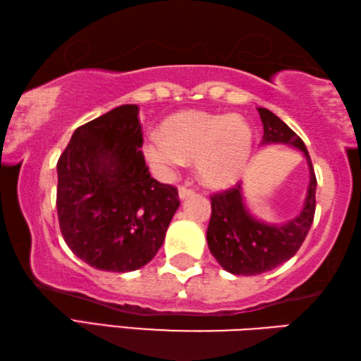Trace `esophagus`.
Returning a JSON list of instances; mask_svg holds the SVG:
<instances>
[{
  "label": "esophagus",
  "instance_id": "1",
  "mask_svg": "<svg viewBox=\"0 0 361 361\" xmlns=\"http://www.w3.org/2000/svg\"><path fill=\"white\" fill-rule=\"evenodd\" d=\"M195 192L192 190V188H188V187H179V198L180 200H185V198H188V197H192Z\"/></svg>",
  "mask_w": 361,
  "mask_h": 361
}]
</instances>
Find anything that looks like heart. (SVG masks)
<instances>
[{
	"label": "heart",
	"instance_id": "1",
	"mask_svg": "<svg viewBox=\"0 0 361 361\" xmlns=\"http://www.w3.org/2000/svg\"><path fill=\"white\" fill-rule=\"evenodd\" d=\"M155 173L168 176L195 160L200 180L212 188L228 187L243 176L252 154V131L236 114L180 111L166 118L160 133L142 145Z\"/></svg>",
	"mask_w": 361,
	"mask_h": 361
}]
</instances>
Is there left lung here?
Masks as SVG:
<instances>
[{
	"label": "left lung",
	"instance_id": "left-lung-1",
	"mask_svg": "<svg viewBox=\"0 0 361 361\" xmlns=\"http://www.w3.org/2000/svg\"><path fill=\"white\" fill-rule=\"evenodd\" d=\"M258 114L263 122L262 144H288L300 149L307 160L311 179L300 216L283 225H269L250 216L241 185L212 195L207 245L220 267L236 276L267 273L290 260L305 243L315 214L317 179L305 142L276 114L264 107H258Z\"/></svg>",
	"mask_w": 361,
	"mask_h": 361
}]
</instances>
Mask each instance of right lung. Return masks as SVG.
Returning <instances> with one entry per match:
<instances>
[{
	"label": "right lung",
	"mask_w": 361,
	"mask_h": 361,
	"mask_svg": "<svg viewBox=\"0 0 361 361\" xmlns=\"http://www.w3.org/2000/svg\"><path fill=\"white\" fill-rule=\"evenodd\" d=\"M139 107L123 104L79 126L56 163V212L68 247L92 268L128 273L161 247L177 188L145 164Z\"/></svg>",
	"instance_id": "add662e5"
}]
</instances>
